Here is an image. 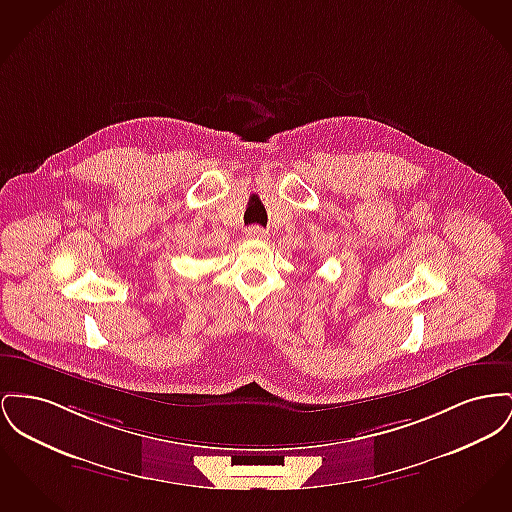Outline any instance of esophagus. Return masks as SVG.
I'll use <instances>...</instances> for the list:
<instances>
[{
    "label": "esophagus",
    "instance_id": "1",
    "mask_svg": "<svg viewBox=\"0 0 512 512\" xmlns=\"http://www.w3.org/2000/svg\"><path fill=\"white\" fill-rule=\"evenodd\" d=\"M247 238H251V240H263V238H267V232L261 228V226H251V228H247Z\"/></svg>",
    "mask_w": 512,
    "mask_h": 512
}]
</instances>
